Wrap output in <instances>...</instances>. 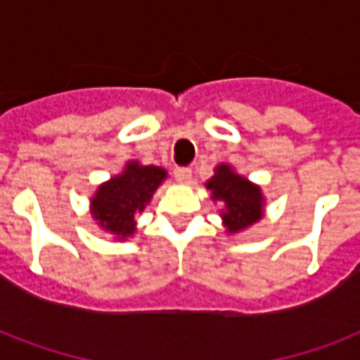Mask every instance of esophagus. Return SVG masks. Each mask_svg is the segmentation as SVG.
Wrapping results in <instances>:
<instances>
[{
	"label": "esophagus",
	"instance_id": "34e87169",
	"mask_svg": "<svg viewBox=\"0 0 360 360\" xmlns=\"http://www.w3.org/2000/svg\"><path fill=\"white\" fill-rule=\"evenodd\" d=\"M174 177L177 181H179V183H191V181H192V172L188 168H175Z\"/></svg>",
	"mask_w": 360,
	"mask_h": 360
}]
</instances>
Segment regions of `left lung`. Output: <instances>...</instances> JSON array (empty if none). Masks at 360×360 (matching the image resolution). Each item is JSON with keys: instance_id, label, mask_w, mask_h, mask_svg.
<instances>
[{"instance_id": "8db88e82", "label": "left lung", "mask_w": 360, "mask_h": 360, "mask_svg": "<svg viewBox=\"0 0 360 360\" xmlns=\"http://www.w3.org/2000/svg\"><path fill=\"white\" fill-rule=\"evenodd\" d=\"M213 202H222L220 219L226 233L236 236L263 219L265 196L262 186L237 174L231 164H219L214 175L205 183Z\"/></svg>"}]
</instances>
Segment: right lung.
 Returning a JSON list of instances; mask_svg holds the SVG:
<instances>
[{
	"label": "right lung",
	"mask_w": 360,
	"mask_h": 360,
	"mask_svg": "<svg viewBox=\"0 0 360 360\" xmlns=\"http://www.w3.org/2000/svg\"><path fill=\"white\" fill-rule=\"evenodd\" d=\"M168 177L160 166H143L129 160L120 174L104 181L89 202L95 224L115 240H127L136 233V217L151 202L153 194Z\"/></svg>",
	"instance_id": "right-lung-1"
}]
</instances>
